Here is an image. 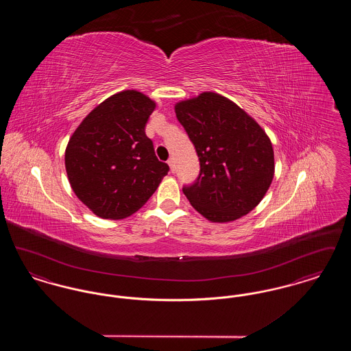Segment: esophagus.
<instances>
[{"label": "esophagus", "instance_id": "obj_1", "mask_svg": "<svg viewBox=\"0 0 351 351\" xmlns=\"http://www.w3.org/2000/svg\"><path fill=\"white\" fill-rule=\"evenodd\" d=\"M167 163L169 168H171V171H172V172H175V169H176V167H175V159H173V158H169Z\"/></svg>", "mask_w": 351, "mask_h": 351}]
</instances>
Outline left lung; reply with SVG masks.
Returning a JSON list of instances; mask_svg holds the SVG:
<instances>
[{
    "label": "left lung",
    "mask_w": 351,
    "mask_h": 351,
    "mask_svg": "<svg viewBox=\"0 0 351 351\" xmlns=\"http://www.w3.org/2000/svg\"><path fill=\"white\" fill-rule=\"evenodd\" d=\"M175 113L200 160L199 178L183 188L191 205L212 222L247 215L274 179V149L266 132L215 92L178 102Z\"/></svg>",
    "instance_id": "1"
}]
</instances>
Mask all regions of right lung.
Instances as JSON below:
<instances>
[{
  "mask_svg": "<svg viewBox=\"0 0 351 351\" xmlns=\"http://www.w3.org/2000/svg\"><path fill=\"white\" fill-rule=\"evenodd\" d=\"M155 106L138 90H122L97 105L69 138L68 180L96 216H132L167 175V163L158 160L145 133Z\"/></svg>",
  "mask_w": 351,
  "mask_h": 351,
  "instance_id": "obj_1",
  "label": "right lung"
}]
</instances>
